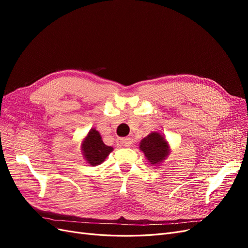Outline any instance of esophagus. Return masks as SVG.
<instances>
[{
  "label": "esophagus",
  "instance_id": "obj_1",
  "mask_svg": "<svg viewBox=\"0 0 248 248\" xmlns=\"http://www.w3.org/2000/svg\"><path fill=\"white\" fill-rule=\"evenodd\" d=\"M117 145L119 147H129L131 145V140L128 138H124V139H119L117 140Z\"/></svg>",
  "mask_w": 248,
  "mask_h": 248
}]
</instances>
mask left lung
I'll return each mask as SVG.
<instances>
[{"mask_svg": "<svg viewBox=\"0 0 248 248\" xmlns=\"http://www.w3.org/2000/svg\"><path fill=\"white\" fill-rule=\"evenodd\" d=\"M140 150L150 164L158 167L168 158L170 147L163 134L154 131L140 140Z\"/></svg>", "mask_w": 248, "mask_h": 248, "instance_id": "obj_1", "label": "left lung"}]
</instances>
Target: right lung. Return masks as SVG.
Segmentation results:
<instances>
[{"label": "right lung", "instance_id": "add662e5", "mask_svg": "<svg viewBox=\"0 0 248 248\" xmlns=\"http://www.w3.org/2000/svg\"><path fill=\"white\" fill-rule=\"evenodd\" d=\"M80 149L82 156L91 167L101 164L114 150L112 147L104 144L100 133L95 128L90 129L87 136L81 140Z\"/></svg>", "mask_w": 248, "mask_h": 248}]
</instances>
